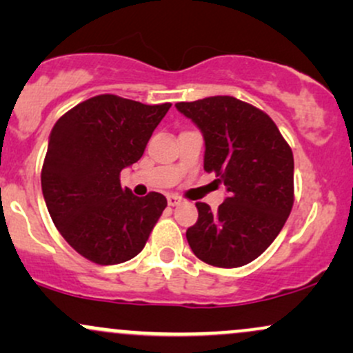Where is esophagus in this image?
<instances>
[{
  "instance_id": "1",
  "label": "esophagus",
  "mask_w": 353,
  "mask_h": 353,
  "mask_svg": "<svg viewBox=\"0 0 353 353\" xmlns=\"http://www.w3.org/2000/svg\"><path fill=\"white\" fill-rule=\"evenodd\" d=\"M179 202H181V197L176 196V194H169V196H168V204L172 205V208H174V205L179 204Z\"/></svg>"
}]
</instances>
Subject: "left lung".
Here are the masks:
<instances>
[{"label":"left lung","instance_id":"left-lung-1","mask_svg":"<svg viewBox=\"0 0 353 353\" xmlns=\"http://www.w3.org/2000/svg\"><path fill=\"white\" fill-rule=\"evenodd\" d=\"M204 136V169L216 172L228 197L212 212L197 202L185 237L202 262L234 269L252 262L279 236L294 205V156L261 109L232 96L177 103Z\"/></svg>","mask_w":353,"mask_h":353}]
</instances>
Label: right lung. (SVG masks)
Listing matches in <instances>:
<instances>
[{"label": "right lung", "instance_id": "right-lung-1", "mask_svg": "<svg viewBox=\"0 0 353 353\" xmlns=\"http://www.w3.org/2000/svg\"><path fill=\"white\" fill-rule=\"evenodd\" d=\"M171 104L101 94L83 101L52 128L41 171L44 202L59 234L99 265L136 257L168 205L163 194L137 197L121 171L143 157Z\"/></svg>", "mask_w": 353, "mask_h": 353}]
</instances>
